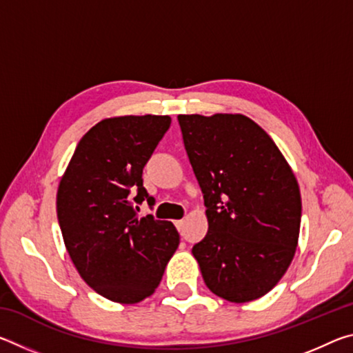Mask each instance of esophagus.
Returning a JSON list of instances; mask_svg holds the SVG:
<instances>
[{"label":"esophagus","mask_w":353,"mask_h":353,"mask_svg":"<svg viewBox=\"0 0 353 353\" xmlns=\"http://www.w3.org/2000/svg\"><path fill=\"white\" fill-rule=\"evenodd\" d=\"M174 224H176V227H177V230L182 234V230H183V221H176Z\"/></svg>","instance_id":"esophagus-1"}]
</instances>
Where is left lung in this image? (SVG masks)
Masks as SVG:
<instances>
[{
    "instance_id": "left-lung-1",
    "label": "left lung",
    "mask_w": 353,
    "mask_h": 353,
    "mask_svg": "<svg viewBox=\"0 0 353 353\" xmlns=\"http://www.w3.org/2000/svg\"><path fill=\"white\" fill-rule=\"evenodd\" d=\"M208 232L193 246L208 290L230 302L270 292L294 256L302 202L276 143L244 115H179Z\"/></svg>"
}]
</instances>
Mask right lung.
<instances>
[{
  "instance_id": "obj_1",
  "label": "right lung",
  "mask_w": 353,
  "mask_h": 353,
  "mask_svg": "<svg viewBox=\"0 0 353 353\" xmlns=\"http://www.w3.org/2000/svg\"><path fill=\"white\" fill-rule=\"evenodd\" d=\"M171 126L162 115L107 118L77 143L57 190V219L85 283L105 299L137 303L151 296L179 246L170 221L139 218L143 168Z\"/></svg>"
}]
</instances>
